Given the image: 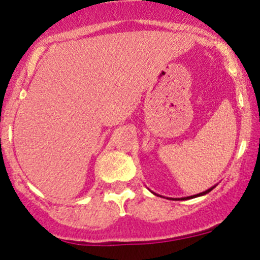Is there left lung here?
I'll return each instance as SVG.
<instances>
[{
  "label": "left lung",
  "instance_id": "8db88e82",
  "mask_svg": "<svg viewBox=\"0 0 260 260\" xmlns=\"http://www.w3.org/2000/svg\"><path fill=\"white\" fill-rule=\"evenodd\" d=\"M214 188H215V186H214V187H211V188H209V189L205 190V192H203V193H199V194H196V196H192V197H186V198H182V199H190V198H196V197H201V196H204V194H207V193L210 192L211 189H214ZM154 194H155V193H154ZM176 201H177V199H176Z\"/></svg>",
  "mask_w": 260,
  "mask_h": 260
}]
</instances>
